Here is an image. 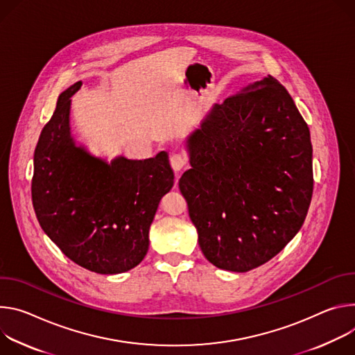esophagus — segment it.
Masks as SVG:
<instances>
[{"mask_svg":"<svg viewBox=\"0 0 355 355\" xmlns=\"http://www.w3.org/2000/svg\"><path fill=\"white\" fill-rule=\"evenodd\" d=\"M171 165H172L173 171L176 173H179L183 169V166L186 165V156L183 153H180V152L172 153L171 155Z\"/></svg>","mask_w":355,"mask_h":355,"instance_id":"obj_1","label":"esophagus"}]
</instances>
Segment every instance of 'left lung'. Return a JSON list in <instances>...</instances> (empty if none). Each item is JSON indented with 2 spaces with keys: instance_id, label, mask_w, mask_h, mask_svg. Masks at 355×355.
<instances>
[{
  "instance_id": "1",
  "label": "left lung",
  "mask_w": 355,
  "mask_h": 355,
  "mask_svg": "<svg viewBox=\"0 0 355 355\" xmlns=\"http://www.w3.org/2000/svg\"><path fill=\"white\" fill-rule=\"evenodd\" d=\"M179 187L205 257L248 272L299 232L313 193L307 124L272 76L216 104L186 139Z\"/></svg>"
}]
</instances>
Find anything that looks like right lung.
<instances>
[{"label": "right lung", "mask_w": 355, "mask_h": 355, "mask_svg": "<svg viewBox=\"0 0 355 355\" xmlns=\"http://www.w3.org/2000/svg\"><path fill=\"white\" fill-rule=\"evenodd\" d=\"M76 82L59 94L33 153L32 203L36 218L60 251L92 272L123 273L149 248V227L173 187L169 155L138 161L96 156L71 132Z\"/></svg>", "instance_id": "right-lung-1"}]
</instances>
